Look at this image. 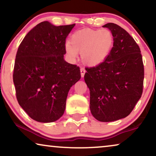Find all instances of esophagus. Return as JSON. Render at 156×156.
<instances>
[{"instance_id":"1","label":"esophagus","mask_w":156,"mask_h":156,"mask_svg":"<svg viewBox=\"0 0 156 156\" xmlns=\"http://www.w3.org/2000/svg\"><path fill=\"white\" fill-rule=\"evenodd\" d=\"M80 72H81V76H82V77H84L85 72H86L84 68V67H81L80 68Z\"/></svg>"}]
</instances>
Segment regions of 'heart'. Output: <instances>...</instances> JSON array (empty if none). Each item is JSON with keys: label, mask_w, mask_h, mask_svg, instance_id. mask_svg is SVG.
I'll use <instances>...</instances> for the list:
<instances>
[{"label": "heart", "mask_w": 156, "mask_h": 156, "mask_svg": "<svg viewBox=\"0 0 156 156\" xmlns=\"http://www.w3.org/2000/svg\"><path fill=\"white\" fill-rule=\"evenodd\" d=\"M70 41L71 43L65 44V50L70 58H76L80 51L84 63L95 66L109 55L114 44V37L107 29H82L74 32Z\"/></svg>", "instance_id": "heart-1"}]
</instances>
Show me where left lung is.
Masks as SVG:
<instances>
[{"mask_svg":"<svg viewBox=\"0 0 156 156\" xmlns=\"http://www.w3.org/2000/svg\"><path fill=\"white\" fill-rule=\"evenodd\" d=\"M114 37L105 60L86 67L85 82L90 91V110L98 121L109 122L131 114L144 89V66L139 46L124 29L109 23L104 25Z\"/></svg>","mask_w":156,"mask_h":156,"instance_id":"8db88e82","label":"left lung"}]
</instances>
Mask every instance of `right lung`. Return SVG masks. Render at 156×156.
<instances>
[{
  "label": "right lung",
  "instance_id": "add662e5",
  "mask_svg": "<svg viewBox=\"0 0 156 156\" xmlns=\"http://www.w3.org/2000/svg\"><path fill=\"white\" fill-rule=\"evenodd\" d=\"M74 25L44 21L19 45L12 74L16 98L33 120L50 123L60 118L69 89L80 80V67L64 59L66 37Z\"/></svg>",
  "mask_w": 156,
  "mask_h": 156
}]
</instances>
